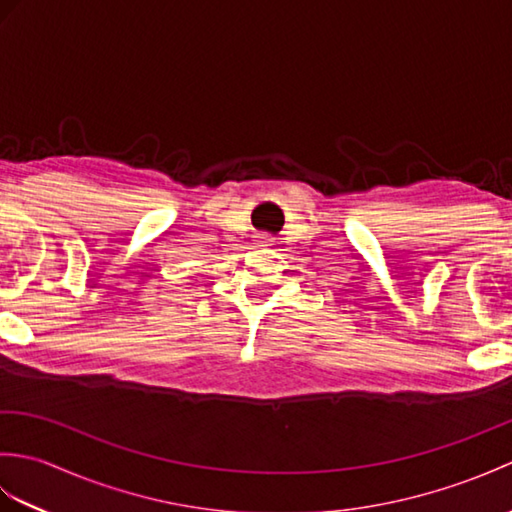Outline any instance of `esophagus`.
I'll return each mask as SVG.
<instances>
[{"label": "esophagus", "instance_id": "esophagus-1", "mask_svg": "<svg viewBox=\"0 0 512 512\" xmlns=\"http://www.w3.org/2000/svg\"><path fill=\"white\" fill-rule=\"evenodd\" d=\"M259 244H270V237L262 235V237H259Z\"/></svg>", "mask_w": 512, "mask_h": 512}]
</instances>
